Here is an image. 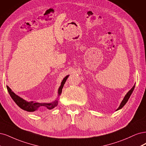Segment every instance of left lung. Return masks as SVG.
<instances>
[{
	"instance_id": "8db88e82",
	"label": "left lung",
	"mask_w": 146,
	"mask_h": 146,
	"mask_svg": "<svg viewBox=\"0 0 146 146\" xmlns=\"http://www.w3.org/2000/svg\"><path fill=\"white\" fill-rule=\"evenodd\" d=\"M135 87V84L133 86V87L132 88H131L127 93V94L125 95V96H124V99H123V100L122 101V102H121V104H120L119 107L117 109L116 111L118 110L121 109L122 108H123V107L125 106V104H126L127 102L128 101L129 98L130 97V96H131V93H132V92H133V90H134Z\"/></svg>"
}]
</instances>
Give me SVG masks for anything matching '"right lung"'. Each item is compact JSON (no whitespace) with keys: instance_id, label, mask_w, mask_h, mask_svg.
<instances>
[{"instance_id":"obj_1","label":"right lung","mask_w":146,"mask_h":146,"mask_svg":"<svg viewBox=\"0 0 146 146\" xmlns=\"http://www.w3.org/2000/svg\"><path fill=\"white\" fill-rule=\"evenodd\" d=\"M69 76V75H67V76H65L63 80L61 82L60 86L59 87L58 89V96L60 95L61 93H62V88L64 87V85L65 83V81H67V79L68 77ZM7 88L8 90V92L10 94V96L13 100V101L15 102L16 104L21 109L27 111H30V112H33V111H35L37 110L38 109H42V108H46L48 110L53 109V108L57 106L58 104V98L56 99V100L52 102H34V101H27L25 100H23V98H21L20 96H17V95L14 93L11 89L8 86H7Z\"/></svg>"}]
</instances>
